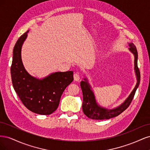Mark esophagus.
<instances>
[{"instance_id": "esophagus-1", "label": "esophagus", "mask_w": 150, "mask_h": 150, "mask_svg": "<svg viewBox=\"0 0 150 150\" xmlns=\"http://www.w3.org/2000/svg\"><path fill=\"white\" fill-rule=\"evenodd\" d=\"M74 79L76 81H79L80 79V75L79 73H75L74 74Z\"/></svg>"}]
</instances>
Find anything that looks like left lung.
<instances>
[{
  "instance_id": "8db88e82",
  "label": "left lung",
  "mask_w": 150,
  "mask_h": 150,
  "mask_svg": "<svg viewBox=\"0 0 150 150\" xmlns=\"http://www.w3.org/2000/svg\"><path fill=\"white\" fill-rule=\"evenodd\" d=\"M129 44V51L132 53L134 57V72L137 77V82L134 88L129 94L125 101L120 105L112 109H108L103 107L98 103L96 97L94 94L91 86L88 82L87 78H84V81L81 82V88L83 91V111L84 115L92 120H108L120 115L121 112L126 110L132 101L136 91L138 89L140 83V72L138 67V52L134 45L133 43Z\"/></svg>"
}]
</instances>
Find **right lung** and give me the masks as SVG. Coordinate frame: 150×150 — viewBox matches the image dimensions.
<instances>
[{
  "label": "right lung",
  "mask_w": 150,
  "mask_h": 150,
  "mask_svg": "<svg viewBox=\"0 0 150 150\" xmlns=\"http://www.w3.org/2000/svg\"><path fill=\"white\" fill-rule=\"evenodd\" d=\"M29 30L22 35L13 50L11 74L13 87L24 105L32 112L49 115L55 111L62 94L73 81V71L55 72L42 79L26 71L21 57L22 46Z\"/></svg>",
  "instance_id": "1"
}]
</instances>
